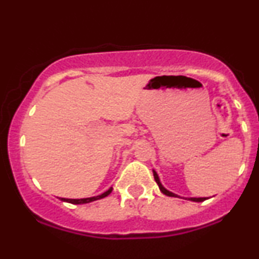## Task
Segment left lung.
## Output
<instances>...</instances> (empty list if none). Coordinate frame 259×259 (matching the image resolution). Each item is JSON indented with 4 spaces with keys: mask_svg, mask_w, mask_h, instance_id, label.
<instances>
[{
    "mask_svg": "<svg viewBox=\"0 0 259 259\" xmlns=\"http://www.w3.org/2000/svg\"><path fill=\"white\" fill-rule=\"evenodd\" d=\"M153 176H154V180H155V182H157L158 187H159L160 192L163 193V194L167 195V197H174V198H182V197H180V195L175 194V193L170 192L169 189H166V188H165V187H164L163 185H161V182H160V179H159V176H158V174L155 172V170H153ZM185 199H187V200H191V201H195V202H201V201L206 200V199H208V198H185Z\"/></svg>",
    "mask_w": 259,
    "mask_h": 259,
    "instance_id": "obj_1",
    "label": "left lung"
}]
</instances>
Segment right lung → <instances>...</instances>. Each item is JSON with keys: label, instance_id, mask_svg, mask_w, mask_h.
<instances>
[{"label": "right lung", "instance_id": "1", "mask_svg": "<svg viewBox=\"0 0 259 259\" xmlns=\"http://www.w3.org/2000/svg\"><path fill=\"white\" fill-rule=\"evenodd\" d=\"M112 187H110V188L107 189V191L102 193V194L100 195H96V197H92V198H83V199H66V198H60L61 201H66V202H71V204H88V202H92V201H95V200H99V199H102L105 197H107L108 194L112 192Z\"/></svg>", "mask_w": 259, "mask_h": 259}]
</instances>
